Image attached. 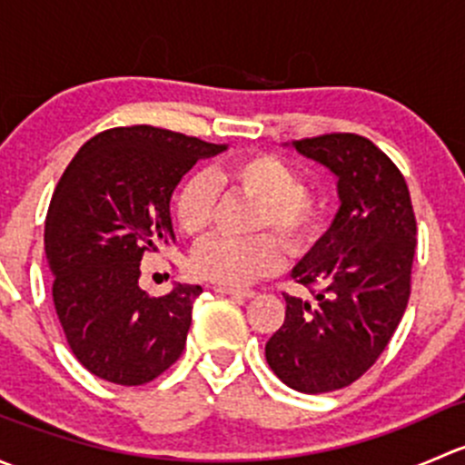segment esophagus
Listing matches in <instances>:
<instances>
[{"label":"esophagus","instance_id":"1","mask_svg":"<svg viewBox=\"0 0 465 465\" xmlns=\"http://www.w3.org/2000/svg\"><path fill=\"white\" fill-rule=\"evenodd\" d=\"M215 292L218 294H232V297H242L250 299L254 297V290H242V288H227V285H215Z\"/></svg>","mask_w":465,"mask_h":465}]
</instances>
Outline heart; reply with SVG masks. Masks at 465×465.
<instances>
[{
  "mask_svg": "<svg viewBox=\"0 0 465 465\" xmlns=\"http://www.w3.org/2000/svg\"><path fill=\"white\" fill-rule=\"evenodd\" d=\"M229 189L259 200L250 238H211L195 250L193 267L200 279L215 285L241 288L272 274L283 262V250L271 236L276 232L290 254H302L315 242L322 229V203L311 189L299 184L288 162L274 154H247L229 163L218 177ZM215 186L206 173H193L177 189L173 218L182 233L203 236L213 223Z\"/></svg>",
  "mask_w": 465,
  "mask_h": 465,
  "instance_id": "1",
  "label": "heart"
}]
</instances>
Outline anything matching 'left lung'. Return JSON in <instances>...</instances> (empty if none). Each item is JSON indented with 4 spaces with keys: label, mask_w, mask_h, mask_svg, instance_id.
<instances>
[{
    "label": "left lung",
    "mask_w": 465,
    "mask_h": 465,
    "mask_svg": "<svg viewBox=\"0 0 465 465\" xmlns=\"http://www.w3.org/2000/svg\"><path fill=\"white\" fill-rule=\"evenodd\" d=\"M292 145L335 173L341 204L292 270L315 299L283 294L285 320L265 358L288 387L326 393L367 373L405 315L416 215L402 173L367 137L331 133Z\"/></svg>",
    "instance_id": "1"
}]
</instances>
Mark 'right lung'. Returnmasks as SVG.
Returning a JSON list of instances; mask_svg holds the SVG:
<instances>
[{
    "label": "right lung",
    "instance_id": "1",
    "mask_svg": "<svg viewBox=\"0 0 465 465\" xmlns=\"http://www.w3.org/2000/svg\"><path fill=\"white\" fill-rule=\"evenodd\" d=\"M227 145L154 125L98 133L60 177L45 223L54 306L78 362L107 382L162 376L186 346L200 285L139 288L143 254L175 242L171 195L198 159Z\"/></svg>",
    "mask_w": 465,
    "mask_h": 465
}]
</instances>
